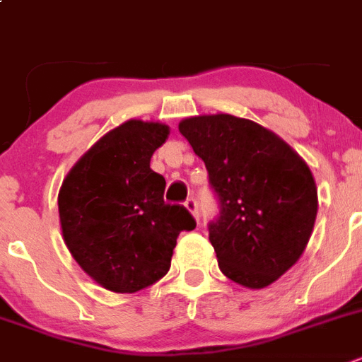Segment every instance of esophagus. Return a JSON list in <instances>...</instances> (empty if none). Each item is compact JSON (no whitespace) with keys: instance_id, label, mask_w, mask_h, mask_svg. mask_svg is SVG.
Listing matches in <instances>:
<instances>
[{"instance_id":"esophagus-1","label":"esophagus","mask_w":362,"mask_h":362,"mask_svg":"<svg viewBox=\"0 0 362 362\" xmlns=\"http://www.w3.org/2000/svg\"><path fill=\"white\" fill-rule=\"evenodd\" d=\"M185 206H187V210L190 211L195 218H199V206H197V201H195L194 197L187 199V201H185Z\"/></svg>"}]
</instances>
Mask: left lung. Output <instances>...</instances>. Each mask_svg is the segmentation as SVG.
<instances>
[{
	"mask_svg": "<svg viewBox=\"0 0 362 362\" xmlns=\"http://www.w3.org/2000/svg\"><path fill=\"white\" fill-rule=\"evenodd\" d=\"M179 132L206 165L221 214L208 224L218 267L230 280L262 289L303 255L317 215V188L303 159L246 118H185Z\"/></svg>",
	"mask_w": 362,
	"mask_h": 362,
	"instance_id": "left-lung-1",
	"label": "left lung"
}]
</instances>
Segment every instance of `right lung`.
I'll return each instance as SVG.
<instances>
[{
  "instance_id": "1",
  "label": "right lung",
  "mask_w": 362,
  "mask_h": 362,
  "mask_svg": "<svg viewBox=\"0 0 362 362\" xmlns=\"http://www.w3.org/2000/svg\"><path fill=\"white\" fill-rule=\"evenodd\" d=\"M168 132L158 122H125L102 136L62 181L66 246L112 293H136L163 278L179 233L195 228L187 208L165 203V177L151 168Z\"/></svg>"
}]
</instances>
